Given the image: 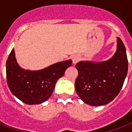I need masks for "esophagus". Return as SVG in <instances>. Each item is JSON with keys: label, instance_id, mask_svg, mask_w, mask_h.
I'll return each instance as SVG.
<instances>
[{"label": "esophagus", "instance_id": "34e87169", "mask_svg": "<svg viewBox=\"0 0 132 132\" xmlns=\"http://www.w3.org/2000/svg\"><path fill=\"white\" fill-rule=\"evenodd\" d=\"M81 57L79 55H75L73 57H72V63L73 64H76L77 62H78L79 60H80Z\"/></svg>", "mask_w": 132, "mask_h": 132}]
</instances>
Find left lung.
<instances>
[{
	"label": "left lung",
	"mask_w": 132,
	"mask_h": 132,
	"mask_svg": "<svg viewBox=\"0 0 132 132\" xmlns=\"http://www.w3.org/2000/svg\"><path fill=\"white\" fill-rule=\"evenodd\" d=\"M75 90L81 99L92 106L108 104L119 94L128 70L126 50L120 38L117 48L110 60L101 62H78Z\"/></svg>",
	"instance_id": "1"
}]
</instances>
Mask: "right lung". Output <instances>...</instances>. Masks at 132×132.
<instances>
[{"label": "right lung", "instance_id": "obj_1", "mask_svg": "<svg viewBox=\"0 0 132 132\" xmlns=\"http://www.w3.org/2000/svg\"><path fill=\"white\" fill-rule=\"evenodd\" d=\"M72 60L57 62L40 70L22 68L11 50L6 63L7 82L11 93L28 105L40 104L49 98L57 81L64 75Z\"/></svg>", "mask_w": 132, "mask_h": 132}]
</instances>
